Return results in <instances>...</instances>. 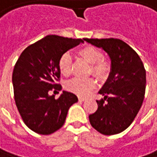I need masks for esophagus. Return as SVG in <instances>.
I'll list each match as a JSON object with an SVG mask.
<instances>
[{
	"label": "esophagus",
	"instance_id": "34e87169",
	"mask_svg": "<svg viewBox=\"0 0 157 157\" xmlns=\"http://www.w3.org/2000/svg\"><path fill=\"white\" fill-rule=\"evenodd\" d=\"M85 100H86V98H84V97H81V96L78 97V101H79V102H83Z\"/></svg>",
	"mask_w": 157,
	"mask_h": 157
}]
</instances>
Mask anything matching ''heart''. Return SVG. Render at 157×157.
<instances>
[{"label": "heart", "mask_w": 157, "mask_h": 157, "mask_svg": "<svg viewBox=\"0 0 157 157\" xmlns=\"http://www.w3.org/2000/svg\"><path fill=\"white\" fill-rule=\"evenodd\" d=\"M78 54L86 62L90 63L89 73L99 79H105L111 71L109 62L103 58L102 52L92 45H85L78 50ZM59 70L63 76L68 77L71 74L72 62L68 52L63 53L59 60ZM95 82L93 78H73L69 81L65 87L68 91L78 96H86L95 87Z\"/></svg>", "instance_id": "heart-1"}]
</instances>
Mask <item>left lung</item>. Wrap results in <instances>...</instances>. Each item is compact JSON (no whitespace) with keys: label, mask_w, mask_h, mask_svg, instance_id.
Here are the masks:
<instances>
[{"label":"left lung","mask_w":157,"mask_h":157,"mask_svg":"<svg viewBox=\"0 0 157 157\" xmlns=\"http://www.w3.org/2000/svg\"><path fill=\"white\" fill-rule=\"evenodd\" d=\"M110 57L111 72L99 94L96 112L89 115L92 127L104 135L122 132L132 123L142 105L146 70L139 54L125 42L115 38L88 39Z\"/></svg>","instance_id":"8db88e82"}]
</instances>
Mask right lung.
<instances>
[{
	"instance_id": "right-lung-1",
	"label": "right lung",
	"mask_w": 157,
	"mask_h": 157,
	"mask_svg": "<svg viewBox=\"0 0 157 157\" xmlns=\"http://www.w3.org/2000/svg\"><path fill=\"white\" fill-rule=\"evenodd\" d=\"M84 43L50 35L22 52L14 66L12 84L14 99L25 124L38 134L49 135L61 129L69 108L78 102L77 95L62 91L58 99L55 93L62 89L59 60L63 53ZM54 90L55 95L49 92Z\"/></svg>"
}]
</instances>
